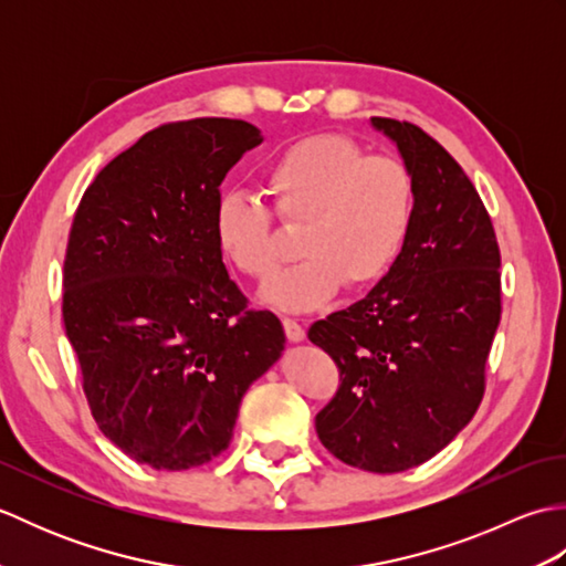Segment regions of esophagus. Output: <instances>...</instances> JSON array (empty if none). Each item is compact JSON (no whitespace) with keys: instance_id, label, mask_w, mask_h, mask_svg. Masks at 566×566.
Instances as JSON below:
<instances>
[{"instance_id":"obj_1","label":"esophagus","mask_w":566,"mask_h":566,"mask_svg":"<svg viewBox=\"0 0 566 566\" xmlns=\"http://www.w3.org/2000/svg\"><path fill=\"white\" fill-rule=\"evenodd\" d=\"M282 326H284V333H286V338H290L292 343H302L304 338H306V331L298 326L296 321H292V318H284L282 321Z\"/></svg>"}]
</instances>
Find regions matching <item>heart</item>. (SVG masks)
<instances>
[{"mask_svg":"<svg viewBox=\"0 0 566 566\" xmlns=\"http://www.w3.org/2000/svg\"><path fill=\"white\" fill-rule=\"evenodd\" d=\"M262 189L284 226L302 228L304 260L276 274L260 298L282 311H311L350 290L377 284L399 260L413 223V177L394 155L367 153L345 136L294 143L262 175ZM213 243L250 280H268L280 264L270 211L238 191L213 203Z\"/></svg>","mask_w":566,"mask_h":566,"instance_id":"1","label":"heart"}]
</instances>
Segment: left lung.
Segmentation results:
<instances>
[{"instance_id":"1","label":"left lung","mask_w":566,"mask_h":566,"mask_svg":"<svg viewBox=\"0 0 566 566\" xmlns=\"http://www.w3.org/2000/svg\"><path fill=\"white\" fill-rule=\"evenodd\" d=\"M413 177V223L394 268L357 304L308 328L340 369L316 416L331 454L394 474L436 457L484 396L501 321V252L484 201L423 128L371 118Z\"/></svg>"}]
</instances>
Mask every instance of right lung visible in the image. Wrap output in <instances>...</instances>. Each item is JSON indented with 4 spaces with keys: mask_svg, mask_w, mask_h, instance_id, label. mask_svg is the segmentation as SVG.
Instances as JSON below:
<instances>
[{
    "mask_svg": "<svg viewBox=\"0 0 566 566\" xmlns=\"http://www.w3.org/2000/svg\"><path fill=\"white\" fill-rule=\"evenodd\" d=\"M260 143L238 118L155 128L94 177L70 228L63 323L84 396L104 436L153 469L219 457L284 350L280 318L248 308L211 233L223 177Z\"/></svg>",
    "mask_w": 566,
    "mask_h": 566,
    "instance_id": "obj_1",
    "label": "right lung"
}]
</instances>
